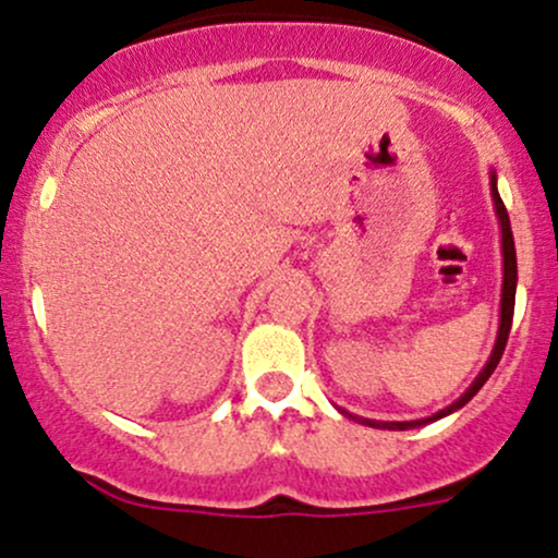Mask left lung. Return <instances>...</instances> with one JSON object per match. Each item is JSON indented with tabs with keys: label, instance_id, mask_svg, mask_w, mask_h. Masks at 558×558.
<instances>
[{
	"label": "left lung",
	"instance_id": "8db88e82",
	"mask_svg": "<svg viewBox=\"0 0 558 558\" xmlns=\"http://www.w3.org/2000/svg\"><path fill=\"white\" fill-rule=\"evenodd\" d=\"M490 194H493V204H496V215H498V226H501V252H504V288H501V323H498V336H496V345H493L490 351V360L488 364L483 367V373L475 377V383H472L470 388L464 390L462 399H457L451 403V407L440 409L438 414H433V417L427 420H414V422H375V420H360L354 417V414L349 412H341L349 414V417L364 422V425L369 427H383V430H409V427H417V425H427V422H435L440 417H446V414L457 412V409H462L466 401L472 399V396L477 393L480 388L485 386V380L493 375V369H496V364L501 362V354L506 349V341H509V330H511V317H514V296H517V252H514V235H511V222H509V213H506L501 196H498V189H496V172H490Z\"/></svg>",
	"mask_w": 558,
	"mask_h": 558
}]
</instances>
